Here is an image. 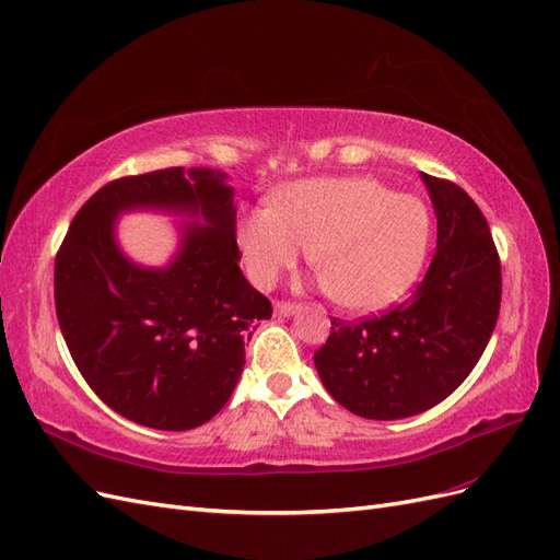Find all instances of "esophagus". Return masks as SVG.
Returning <instances> with one entry per match:
<instances>
[{"label": "esophagus", "instance_id": "esophagus-1", "mask_svg": "<svg viewBox=\"0 0 560 560\" xmlns=\"http://www.w3.org/2000/svg\"><path fill=\"white\" fill-rule=\"evenodd\" d=\"M273 311H276L278 317H290V315L296 313V306H294V303H290V301H278L276 306H273Z\"/></svg>", "mask_w": 560, "mask_h": 560}]
</instances>
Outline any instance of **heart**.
<instances>
[{"label": "heart", "instance_id": "obj_1", "mask_svg": "<svg viewBox=\"0 0 560 560\" xmlns=\"http://www.w3.org/2000/svg\"><path fill=\"white\" fill-rule=\"evenodd\" d=\"M432 245V212L371 177L311 179L287 186L273 208L241 224V247L254 282H276L306 247L338 306L376 313L418 280Z\"/></svg>", "mask_w": 560, "mask_h": 560}]
</instances>
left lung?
Returning a JSON list of instances; mask_svg holds the SVG:
<instances>
[{"label": "left lung", "instance_id": "left-lung-1", "mask_svg": "<svg viewBox=\"0 0 560 560\" xmlns=\"http://www.w3.org/2000/svg\"><path fill=\"white\" fill-rule=\"evenodd\" d=\"M436 214V252L411 299L381 317H331L315 354L327 393L354 416L399 420L444 401L495 329L500 257L486 217L460 186L420 173Z\"/></svg>", "mask_w": 560, "mask_h": 560}]
</instances>
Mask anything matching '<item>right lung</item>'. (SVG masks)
I'll return each instance as SVG.
<instances>
[{"mask_svg": "<svg viewBox=\"0 0 560 560\" xmlns=\"http://www.w3.org/2000/svg\"><path fill=\"white\" fill-rule=\"evenodd\" d=\"M229 177L167 167L121 177L72 219L56 257V313L93 393L154 430H194L233 395L245 343L273 308L243 276ZM151 209L180 219L176 257L151 269L117 245L115 219Z\"/></svg>", "mask_w": 560, "mask_h": 560, "instance_id": "right-lung-1", "label": "right lung"}]
</instances>
